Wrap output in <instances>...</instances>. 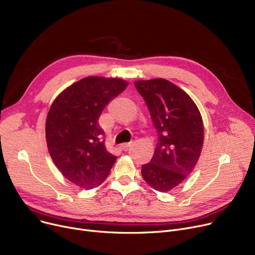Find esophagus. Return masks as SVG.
Returning a JSON list of instances; mask_svg holds the SVG:
<instances>
[{"mask_svg":"<svg viewBox=\"0 0 255 255\" xmlns=\"http://www.w3.org/2000/svg\"><path fill=\"white\" fill-rule=\"evenodd\" d=\"M132 145V142H127V143H123L121 144V149H122L123 151H128V149L130 148V146Z\"/></svg>","mask_w":255,"mask_h":255,"instance_id":"obj_1","label":"esophagus"}]
</instances>
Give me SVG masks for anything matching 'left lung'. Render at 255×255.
<instances>
[{
	"instance_id": "obj_1",
	"label": "left lung",
	"mask_w": 255,
	"mask_h": 255,
	"mask_svg": "<svg viewBox=\"0 0 255 255\" xmlns=\"http://www.w3.org/2000/svg\"><path fill=\"white\" fill-rule=\"evenodd\" d=\"M134 86L148 106L158 133L151 161L141 176L157 191H169L194 168L202 152L204 125L193 100L166 79L138 80Z\"/></svg>"
}]
</instances>
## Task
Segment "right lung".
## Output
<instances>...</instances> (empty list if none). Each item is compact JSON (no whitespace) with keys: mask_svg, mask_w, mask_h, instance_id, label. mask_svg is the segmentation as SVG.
<instances>
[{"mask_svg":"<svg viewBox=\"0 0 255 255\" xmlns=\"http://www.w3.org/2000/svg\"><path fill=\"white\" fill-rule=\"evenodd\" d=\"M127 85L119 78L89 76L63 91L50 106L45 126L49 154L63 176L82 188L99 186L116 162L98 120Z\"/></svg>","mask_w":255,"mask_h":255,"instance_id":"1","label":"right lung"}]
</instances>
